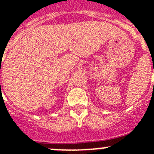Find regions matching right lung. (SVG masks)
<instances>
[{
	"label": "right lung",
	"instance_id": "obj_1",
	"mask_svg": "<svg viewBox=\"0 0 154 154\" xmlns=\"http://www.w3.org/2000/svg\"><path fill=\"white\" fill-rule=\"evenodd\" d=\"M0 83H1V82H0Z\"/></svg>",
	"mask_w": 154,
	"mask_h": 154
}]
</instances>
